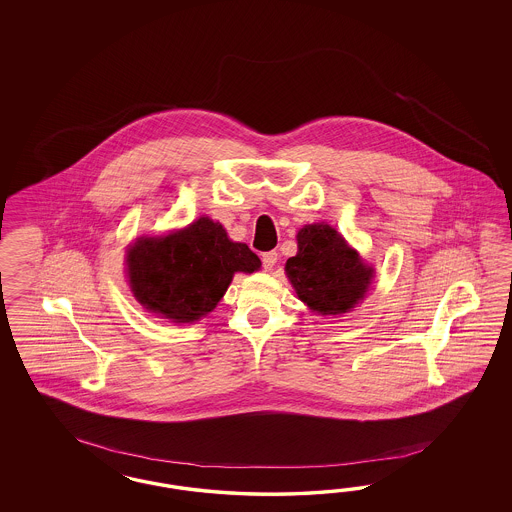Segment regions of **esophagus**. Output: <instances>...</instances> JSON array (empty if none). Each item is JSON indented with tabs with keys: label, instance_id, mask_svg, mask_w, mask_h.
<instances>
[{
	"label": "esophagus",
	"instance_id": "obj_1",
	"mask_svg": "<svg viewBox=\"0 0 512 512\" xmlns=\"http://www.w3.org/2000/svg\"><path fill=\"white\" fill-rule=\"evenodd\" d=\"M278 253L276 251H266L263 253V266L264 270H272L276 263H278Z\"/></svg>",
	"mask_w": 512,
	"mask_h": 512
}]
</instances>
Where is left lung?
<instances>
[{"instance_id": "1", "label": "left lung", "mask_w": 512, "mask_h": 512, "mask_svg": "<svg viewBox=\"0 0 512 512\" xmlns=\"http://www.w3.org/2000/svg\"><path fill=\"white\" fill-rule=\"evenodd\" d=\"M298 251L285 274L298 298L319 315H340L357 306L372 285L373 268L328 223L304 225Z\"/></svg>"}]
</instances>
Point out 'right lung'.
I'll list each match as a JSON object with an SVG mask.
<instances>
[{"label":"right lung","mask_w":512,"mask_h":512,"mask_svg":"<svg viewBox=\"0 0 512 512\" xmlns=\"http://www.w3.org/2000/svg\"><path fill=\"white\" fill-rule=\"evenodd\" d=\"M129 287L140 304L172 323H193L214 310L236 272H257L261 259L233 242L210 217L167 236H142L127 249Z\"/></svg>","instance_id":"right-lung-1"}]
</instances>
